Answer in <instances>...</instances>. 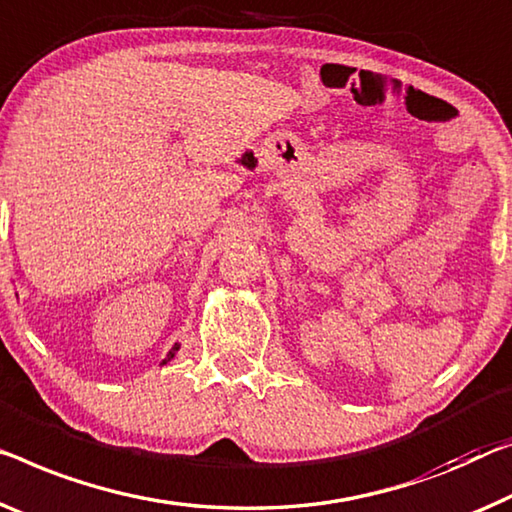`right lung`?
I'll use <instances>...</instances> for the list:
<instances>
[{
  "mask_svg": "<svg viewBox=\"0 0 512 512\" xmlns=\"http://www.w3.org/2000/svg\"><path fill=\"white\" fill-rule=\"evenodd\" d=\"M178 350H180V345L176 343V345H174V348H171V350H169V355L162 359V364H167V361H171V359H174V357H176V352H178Z\"/></svg>",
  "mask_w": 512,
  "mask_h": 512,
  "instance_id": "right-lung-1",
  "label": "right lung"
}]
</instances>
